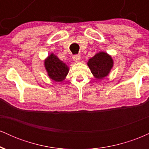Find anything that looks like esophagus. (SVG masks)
Returning a JSON list of instances; mask_svg holds the SVG:
<instances>
[{
	"instance_id": "obj_1",
	"label": "esophagus",
	"mask_w": 149,
	"mask_h": 149,
	"mask_svg": "<svg viewBox=\"0 0 149 149\" xmlns=\"http://www.w3.org/2000/svg\"><path fill=\"white\" fill-rule=\"evenodd\" d=\"M73 61H75L76 62H78V61H79L80 60V56L79 54H75L73 57Z\"/></svg>"
}]
</instances>
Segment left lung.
Segmentation results:
<instances>
[{
  "instance_id": "obj_1",
  "label": "left lung",
  "mask_w": 149,
  "mask_h": 149,
  "mask_svg": "<svg viewBox=\"0 0 149 149\" xmlns=\"http://www.w3.org/2000/svg\"><path fill=\"white\" fill-rule=\"evenodd\" d=\"M88 65L95 78L102 79L110 72L113 66V59L107 53L100 52L88 61Z\"/></svg>"
}]
</instances>
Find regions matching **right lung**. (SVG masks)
Returning <instances> with one entry per match:
<instances>
[{
    "label": "right lung",
    "instance_id": "add662e5",
    "mask_svg": "<svg viewBox=\"0 0 149 149\" xmlns=\"http://www.w3.org/2000/svg\"><path fill=\"white\" fill-rule=\"evenodd\" d=\"M45 67L49 78L57 82L62 81L69 72L68 66L53 54L45 59Z\"/></svg>",
    "mask_w": 149,
    "mask_h": 149
}]
</instances>
